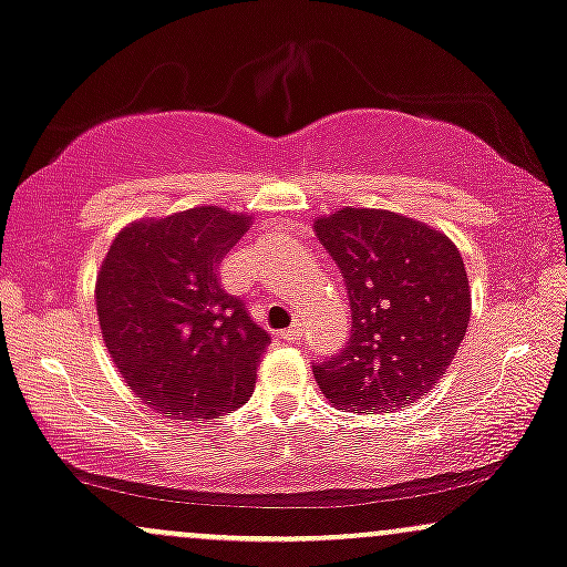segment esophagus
Wrapping results in <instances>:
<instances>
[{
    "instance_id": "1",
    "label": "esophagus",
    "mask_w": 567,
    "mask_h": 567,
    "mask_svg": "<svg viewBox=\"0 0 567 567\" xmlns=\"http://www.w3.org/2000/svg\"><path fill=\"white\" fill-rule=\"evenodd\" d=\"M279 336H282L285 341H298V339H301V336H303V328L298 326V322H293V326H290L288 331H282Z\"/></svg>"
}]
</instances>
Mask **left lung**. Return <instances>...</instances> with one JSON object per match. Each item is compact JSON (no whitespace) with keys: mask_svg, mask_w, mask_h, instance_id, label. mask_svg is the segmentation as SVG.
I'll use <instances>...</instances> for the list:
<instances>
[{"mask_svg":"<svg viewBox=\"0 0 567 567\" xmlns=\"http://www.w3.org/2000/svg\"><path fill=\"white\" fill-rule=\"evenodd\" d=\"M320 245L344 277L352 336L315 363L333 406L390 412L414 403L444 377L471 320L460 250L425 223L388 209H354L315 220Z\"/></svg>","mask_w":567,"mask_h":567,"instance_id":"8db88e82","label":"left lung"}]
</instances>
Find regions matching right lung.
Instances as JSON below:
<instances>
[{
	"label": "right lung",
	"mask_w": 567,
	"mask_h": 567,
	"mask_svg": "<svg viewBox=\"0 0 567 567\" xmlns=\"http://www.w3.org/2000/svg\"><path fill=\"white\" fill-rule=\"evenodd\" d=\"M250 220L220 207L147 217L102 260L96 312L112 363L136 401L169 420H220L250 401L271 339L217 279Z\"/></svg>",
	"instance_id": "obj_1"
}]
</instances>
